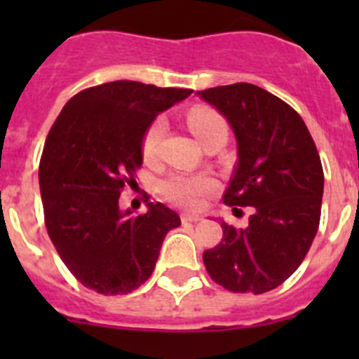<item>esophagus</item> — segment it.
Returning a JSON list of instances; mask_svg holds the SVG:
<instances>
[{
	"instance_id": "1",
	"label": "esophagus",
	"mask_w": 359,
	"mask_h": 359,
	"mask_svg": "<svg viewBox=\"0 0 359 359\" xmlns=\"http://www.w3.org/2000/svg\"><path fill=\"white\" fill-rule=\"evenodd\" d=\"M182 217V223H198V221H201V215H196V214H182L180 215Z\"/></svg>"
}]
</instances>
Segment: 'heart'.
<instances>
[{
    "label": "heart",
    "mask_w": 359,
    "mask_h": 359,
    "mask_svg": "<svg viewBox=\"0 0 359 359\" xmlns=\"http://www.w3.org/2000/svg\"><path fill=\"white\" fill-rule=\"evenodd\" d=\"M187 123L190 131L198 136L203 145L217 135H226V122L215 109L210 107H192L187 115ZM167 131V120L158 116L151 122L142 140V152L147 161H154L160 156L161 142ZM219 183L210 174L172 172L160 183V190L167 201L182 208L201 207L205 198L217 190Z\"/></svg>",
    "instance_id": "b5f03b06"
}]
</instances>
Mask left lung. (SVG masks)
Instances as JSON below:
<instances>
[{"label": "left lung", "instance_id": "8db88e82", "mask_svg": "<svg viewBox=\"0 0 359 359\" xmlns=\"http://www.w3.org/2000/svg\"><path fill=\"white\" fill-rule=\"evenodd\" d=\"M217 107L237 138V165L223 203L253 207L246 228L223 223V239L203 253L212 280L231 293L261 294L302 264L320 224L323 169L297 111L255 84L198 91Z\"/></svg>", "mask_w": 359, "mask_h": 359}]
</instances>
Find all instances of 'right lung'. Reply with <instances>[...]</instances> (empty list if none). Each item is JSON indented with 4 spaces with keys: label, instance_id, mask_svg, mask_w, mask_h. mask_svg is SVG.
<instances>
[{
    "label": "right lung",
    "instance_id": "right-lung-1",
    "mask_svg": "<svg viewBox=\"0 0 359 359\" xmlns=\"http://www.w3.org/2000/svg\"><path fill=\"white\" fill-rule=\"evenodd\" d=\"M192 90L115 81L73 95L57 116L39 161L44 224L82 286L128 294L154 271L180 215L163 203L120 212L118 198L142 167V140L158 116Z\"/></svg>",
    "mask_w": 359,
    "mask_h": 359
}]
</instances>
